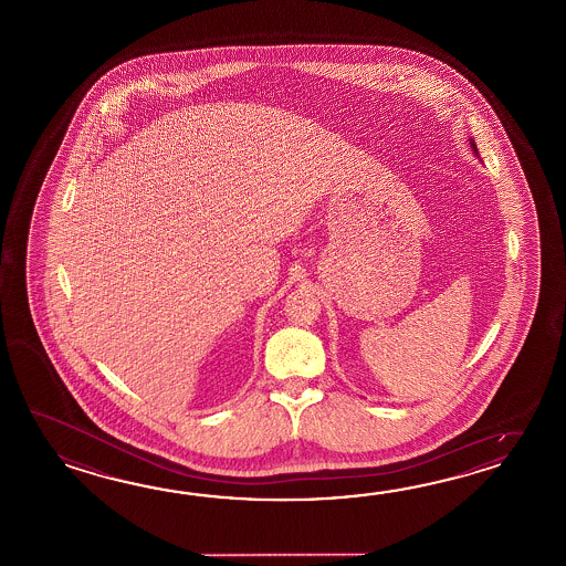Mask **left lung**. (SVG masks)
<instances>
[{
    "mask_svg": "<svg viewBox=\"0 0 566 566\" xmlns=\"http://www.w3.org/2000/svg\"><path fill=\"white\" fill-rule=\"evenodd\" d=\"M471 149H473V154H478V147H475V144H473V139H470Z\"/></svg>",
    "mask_w": 566,
    "mask_h": 566,
    "instance_id": "1",
    "label": "left lung"
}]
</instances>
